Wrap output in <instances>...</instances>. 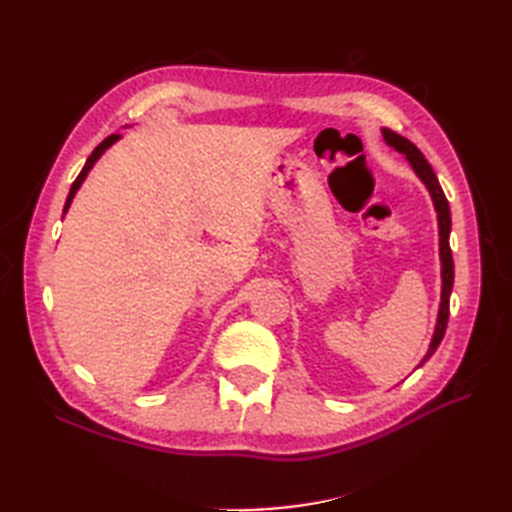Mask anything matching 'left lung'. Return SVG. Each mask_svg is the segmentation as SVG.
I'll return each instance as SVG.
<instances>
[{
	"mask_svg": "<svg viewBox=\"0 0 512 512\" xmlns=\"http://www.w3.org/2000/svg\"><path fill=\"white\" fill-rule=\"evenodd\" d=\"M383 138L389 147H394L398 154L407 158L411 165L413 173L420 178V182L427 187L431 200H433V209L438 213V235H440V264H442V295H440V310H438V321H436V330H433L429 350L424 354L418 367L429 361L433 352L438 350L440 341L444 339V330H447V321H449V299H451V290H453V257H451V246H449V235H451V211H449V202L444 198V191L440 187V182L433 173L431 165L424 160L422 151L409 143L405 136H400L391 129L383 127Z\"/></svg>",
	"mask_w": 512,
	"mask_h": 512,
	"instance_id": "left-lung-1",
	"label": "left lung"
}]
</instances>
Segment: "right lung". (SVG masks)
Returning <instances> with one entry per match:
<instances>
[{
	"label": "right lung",
	"instance_id": "obj_1",
	"mask_svg": "<svg viewBox=\"0 0 512 512\" xmlns=\"http://www.w3.org/2000/svg\"><path fill=\"white\" fill-rule=\"evenodd\" d=\"M118 138H121V136H116V134H114V136H107V138L103 140V143H101L99 147H96V149L92 151V156H90L88 160H85V167L81 169V173H79V178H76V180H74V184H72V187H70V193H68V200H65V206H63V213L70 209V204H72V200H74V195H76V191H79V187H81V184H83V180H85V178H88V173H90V169L94 167V162H96V160H99V158H101V156L105 154V151H107V149H110V147H112V145L116 143V140H118Z\"/></svg>",
	"mask_w": 512,
	"mask_h": 512
}]
</instances>
